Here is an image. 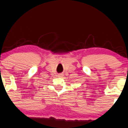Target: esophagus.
I'll return each instance as SVG.
<instances>
[{
	"instance_id": "34e87169",
	"label": "esophagus",
	"mask_w": 128,
	"mask_h": 128,
	"mask_svg": "<svg viewBox=\"0 0 128 128\" xmlns=\"http://www.w3.org/2000/svg\"><path fill=\"white\" fill-rule=\"evenodd\" d=\"M62 76H63V74H58V77H62Z\"/></svg>"
}]
</instances>
